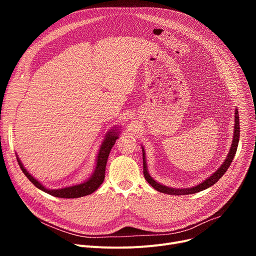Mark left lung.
<instances>
[{
	"mask_svg": "<svg viewBox=\"0 0 256 256\" xmlns=\"http://www.w3.org/2000/svg\"><path fill=\"white\" fill-rule=\"evenodd\" d=\"M234 140H232V144L230 147V154H228L225 162L222 164V166L214 172L212 176H210L208 180H206L204 182L199 184L198 186H195L193 188H190V189H172V188H168L166 186H162L158 182H156L154 178H150V176L147 172V168H146V160H145V156H144V150H143V174L144 178L146 180V182H148L152 186H154V189L158 192H162L165 194H170V195H188V194H194L200 191H204L208 188L212 186V184H216L222 176L223 174L227 171V169L230 168L232 160L236 156V150H238V139H240V119H238V110H236V116H234Z\"/></svg>",
	"mask_w": 256,
	"mask_h": 256,
	"instance_id": "obj_1",
	"label": "left lung"
}]
</instances>
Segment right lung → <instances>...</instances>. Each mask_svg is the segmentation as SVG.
<instances>
[{
    "instance_id": "obj_1",
    "label": "right lung",
    "mask_w": 256,
    "mask_h": 256,
    "mask_svg": "<svg viewBox=\"0 0 256 256\" xmlns=\"http://www.w3.org/2000/svg\"><path fill=\"white\" fill-rule=\"evenodd\" d=\"M118 139L117 132L114 134H108V136L104 140V142L102 143L98 156V160H96V170H94L92 176L85 182L80 184L76 186H68V188H64V189H60V190H48L46 188H44L42 184H40L38 180H36L31 174L26 171L22 164L20 163V160L18 158V165L22 169V171L24 172V176L28 178V180L36 186L38 189H40L42 191L52 195L55 197H60V198H78V197H83L86 195H89L91 193H93L96 190H98L100 186L102 184L104 180V172H106V160H108V156H109V154L112 150L113 145L115 144L116 140Z\"/></svg>"
}]
</instances>
